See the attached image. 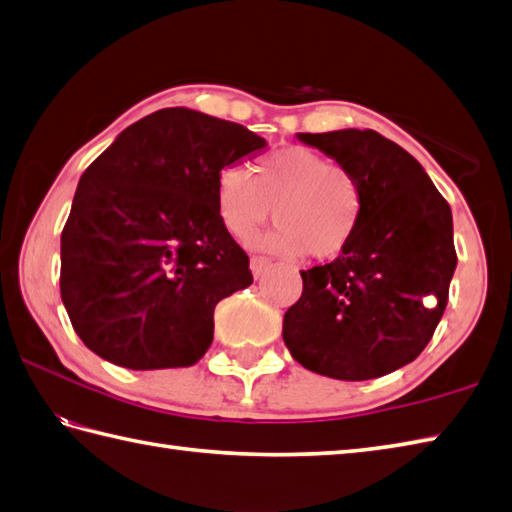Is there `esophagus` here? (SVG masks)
Wrapping results in <instances>:
<instances>
[{"label": "esophagus", "instance_id": "obj_1", "mask_svg": "<svg viewBox=\"0 0 512 512\" xmlns=\"http://www.w3.org/2000/svg\"><path fill=\"white\" fill-rule=\"evenodd\" d=\"M268 266H270V259H266V257H250V270H253L255 277L262 275Z\"/></svg>", "mask_w": 512, "mask_h": 512}]
</instances>
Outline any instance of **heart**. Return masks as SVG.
<instances>
[{"label": "heart", "instance_id": "b5f03b06", "mask_svg": "<svg viewBox=\"0 0 512 512\" xmlns=\"http://www.w3.org/2000/svg\"><path fill=\"white\" fill-rule=\"evenodd\" d=\"M277 226L259 246L279 255L325 259L350 242L363 209L361 184L310 147H284L250 169L226 167L215 180V215L235 239H248L270 217Z\"/></svg>", "mask_w": 512, "mask_h": 512}]
</instances>
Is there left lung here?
I'll return each mask as SVG.
<instances>
[{
  "instance_id": "8db88e82",
  "label": "left lung",
  "mask_w": 512,
  "mask_h": 512,
  "mask_svg": "<svg viewBox=\"0 0 512 512\" xmlns=\"http://www.w3.org/2000/svg\"><path fill=\"white\" fill-rule=\"evenodd\" d=\"M297 138L352 173L363 209L334 262L301 270L303 292L284 314V343L321 376L396 372L427 347L447 308L458 266L451 206L420 162L374 129Z\"/></svg>"
}]
</instances>
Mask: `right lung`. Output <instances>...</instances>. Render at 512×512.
<instances>
[{
    "instance_id": "1",
    "label": "right lung",
    "mask_w": 512,
    "mask_h": 512,
    "mask_svg": "<svg viewBox=\"0 0 512 512\" xmlns=\"http://www.w3.org/2000/svg\"><path fill=\"white\" fill-rule=\"evenodd\" d=\"M264 147L244 125L167 107L85 169L61 233V299L85 347L127 369L200 361L217 303L253 284L215 180Z\"/></svg>"
}]
</instances>
